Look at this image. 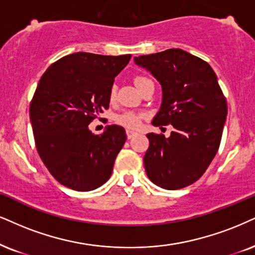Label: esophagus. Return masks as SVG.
Here are the masks:
<instances>
[{"label":"esophagus","mask_w":255,"mask_h":255,"mask_svg":"<svg viewBox=\"0 0 255 255\" xmlns=\"http://www.w3.org/2000/svg\"><path fill=\"white\" fill-rule=\"evenodd\" d=\"M127 136L128 139H131V138H133L134 136H137V133L134 132V131H131V130H127Z\"/></svg>","instance_id":"34e87169"}]
</instances>
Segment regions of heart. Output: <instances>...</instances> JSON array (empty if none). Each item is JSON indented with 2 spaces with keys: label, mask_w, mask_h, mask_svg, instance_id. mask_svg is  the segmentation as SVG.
<instances>
[{
  "label": "heart",
  "mask_w": 255,
  "mask_h": 255,
  "mask_svg": "<svg viewBox=\"0 0 255 255\" xmlns=\"http://www.w3.org/2000/svg\"><path fill=\"white\" fill-rule=\"evenodd\" d=\"M149 80L150 79H147L145 77H136L134 78V84H136V86L139 89L144 83H146V81ZM115 96H116V89L115 87H112L111 91H110V99L113 100ZM143 118H144V113L134 112V111H125L116 117V122H117L119 125H122V127L128 128V130H137V128H139L140 124H142Z\"/></svg>",
  "instance_id": "b5f03b06"
}]
</instances>
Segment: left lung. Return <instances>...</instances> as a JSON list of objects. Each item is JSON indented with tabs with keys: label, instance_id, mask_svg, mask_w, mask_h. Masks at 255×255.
<instances>
[{
	"label": "left lung",
	"instance_id": "1",
	"mask_svg": "<svg viewBox=\"0 0 255 255\" xmlns=\"http://www.w3.org/2000/svg\"><path fill=\"white\" fill-rule=\"evenodd\" d=\"M162 85L161 109L152 125L171 124L170 137L147 133L144 156L147 177L156 185L176 190L204 174L221 142L227 102L208 62L180 48L134 56Z\"/></svg>",
	"mask_w": 255,
	"mask_h": 255
}]
</instances>
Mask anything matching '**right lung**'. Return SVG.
<instances>
[{
  "label": "right lung",
  "mask_w": 255,
  "mask_h": 255,
  "mask_svg": "<svg viewBox=\"0 0 255 255\" xmlns=\"http://www.w3.org/2000/svg\"><path fill=\"white\" fill-rule=\"evenodd\" d=\"M131 54L78 52L47 68L31 99L29 117L41 161L53 177L77 191L97 189L109 180L127 140L124 128L94 134L89 124L109 109L115 78Z\"/></svg>",
  "instance_id": "right-lung-1"
}]
</instances>
